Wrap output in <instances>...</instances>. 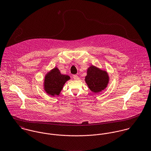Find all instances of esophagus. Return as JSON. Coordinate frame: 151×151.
<instances>
[{
    "label": "esophagus",
    "mask_w": 151,
    "mask_h": 151,
    "mask_svg": "<svg viewBox=\"0 0 151 151\" xmlns=\"http://www.w3.org/2000/svg\"><path fill=\"white\" fill-rule=\"evenodd\" d=\"M73 79H74L75 80H76V81L79 79V76H78V75H75L73 76Z\"/></svg>",
    "instance_id": "obj_1"
}]
</instances>
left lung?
Masks as SVG:
<instances>
[{
    "instance_id": "8db88e82",
    "label": "left lung",
    "mask_w": 151,
    "mask_h": 151,
    "mask_svg": "<svg viewBox=\"0 0 151 151\" xmlns=\"http://www.w3.org/2000/svg\"><path fill=\"white\" fill-rule=\"evenodd\" d=\"M84 81L91 91L98 93L106 88L109 77L106 70L91 65L87 69Z\"/></svg>"
}]
</instances>
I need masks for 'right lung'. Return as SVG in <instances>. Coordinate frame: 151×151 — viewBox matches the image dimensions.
<instances>
[{"label":"right lung","mask_w":151,"mask_h":151,"mask_svg":"<svg viewBox=\"0 0 151 151\" xmlns=\"http://www.w3.org/2000/svg\"><path fill=\"white\" fill-rule=\"evenodd\" d=\"M70 79L68 75L61 74L60 70L55 67L45 76L44 90L48 95L53 97L59 96L64 85Z\"/></svg>","instance_id":"add662e5"}]
</instances>
